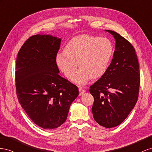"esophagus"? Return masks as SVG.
Here are the masks:
<instances>
[{"label":"esophagus","mask_w":152,"mask_h":152,"mask_svg":"<svg viewBox=\"0 0 152 152\" xmlns=\"http://www.w3.org/2000/svg\"><path fill=\"white\" fill-rule=\"evenodd\" d=\"M79 92H80V95H81L85 92V90L83 88L79 87Z\"/></svg>","instance_id":"esophagus-1"}]
</instances>
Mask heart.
<instances>
[{"label":"heart","instance_id":"1","mask_svg":"<svg viewBox=\"0 0 152 152\" xmlns=\"http://www.w3.org/2000/svg\"><path fill=\"white\" fill-rule=\"evenodd\" d=\"M113 53V47L106 38L81 35L72 38L65 52L59 53L56 62L67 78L72 79L79 63L80 69L73 77L76 83L83 85L90 77L100 78L106 72Z\"/></svg>","mask_w":152,"mask_h":152}]
</instances>
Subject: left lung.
<instances>
[{"label": "left lung", "instance_id": "obj_1", "mask_svg": "<svg viewBox=\"0 0 152 152\" xmlns=\"http://www.w3.org/2000/svg\"><path fill=\"white\" fill-rule=\"evenodd\" d=\"M116 41L113 58L106 72L89 89L94 101L95 122L106 128L122 124L137 102L140 85V66L135 49L119 34L106 30Z\"/></svg>", "mask_w": 152, "mask_h": 152}]
</instances>
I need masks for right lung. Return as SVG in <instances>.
Returning <instances> with one entry per match:
<instances>
[{
  "label": "right lung",
  "instance_id": "1",
  "mask_svg": "<svg viewBox=\"0 0 152 152\" xmlns=\"http://www.w3.org/2000/svg\"><path fill=\"white\" fill-rule=\"evenodd\" d=\"M61 39L34 35L21 46L16 58V95L32 122L45 129L57 128L67 119L78 88L58 75L56 57Z\"/></svg>",
  "mask_w": 152,
  "mask_h": 152
}]
</instances>
